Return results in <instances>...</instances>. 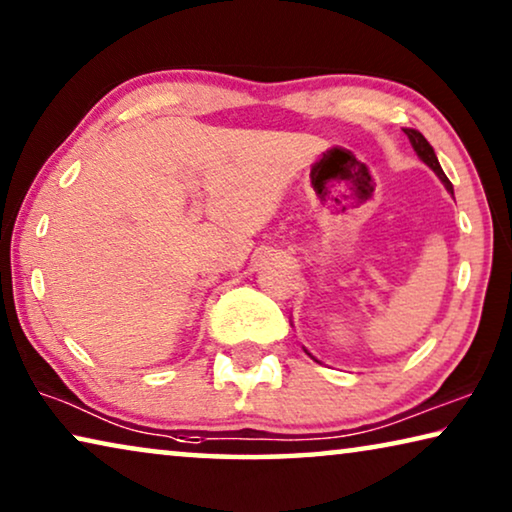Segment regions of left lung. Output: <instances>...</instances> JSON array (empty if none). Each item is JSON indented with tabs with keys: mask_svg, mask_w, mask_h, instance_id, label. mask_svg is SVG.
Segmentation results:
<instances>
[{
	"mask_svg": "<svg viewBox=\"0 0 512 512\" xmlns=\"http://www.w3.org/2000/svg\"><path fill=\"white\" fill-rule=\"evenodd\" d=\"M405 135H407V139H410V144H412V148H414V153L419 155V160H421L423 164H428V167H430L432 171H435V176H437L439 180H442L446 190L453 194V185H451V180L446 178V174L442 171V167H439V160H437L435 151H432V146L428 144V139L423 137L419 130H412V128H410V130H405ZM306 355H311V352L306 350ZM311 357H313V355H311ZM313 359H316V357H313ZM316 361H318V359H316Z\"/></svg>",
	"mask_w": 512,
	"mask_h": 512,
	"instance_id": "left-lung-1",
	"label": "left lung"
}]
</instances>
